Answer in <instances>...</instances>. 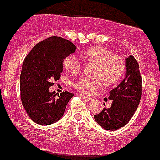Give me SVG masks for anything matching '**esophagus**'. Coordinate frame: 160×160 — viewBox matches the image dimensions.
<instances>
[{
    "mask_svg": "<svg viewBox=\"0 0 160 160\" xmlns=\"http://www.w3.org/2000/svg\"><path fill=\"white\" fill-rule=\"evenodd\" d=\"M83 98H85V99L87 100V101H91V100H92V98H88V97H87V96H83Z\"/></svg>",
    "mask_w": 160,
    "mask_h": 160,
    "instance_id": "34e87169",
    "label": "esophagus"
}]
</instances>
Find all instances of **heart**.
I'll return each instance as SVG.
<instances>
[{
    "label": "heart",
    "instance_id": "obj_1",
    "mask_svg": "<svg viewBox=\"0 0 160 160\" xmlns=\"http://www.w3.org/2000/svg\"><path fill=\"white\" fill-rule=\"evenodd\" d=\"M86 61L96 64L95 78L82 77L74 84L77 90L85 94H94L97 90L103 85V78L107 84H115L123 76L125 62L122 57L115 55L113 52L102 47H94L82 53ZM63 67L72 74H77L82 69V62L73 55L66 57Z\"/></svg>",
    "mask_w": 160,
    "mask_h": 160
}]
</instances>
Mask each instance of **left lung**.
I'll list each match as a JSON object with an SVG mask.
<instances>
[{
	"label": "left lung",
	"mask_w": 160,
	"mask_h": 160,
	"mask_svg": "<svg viewBox=\"0 0 160 160\" xmlns=\"http://www.w3.org/2000/svg\"><path fill=\"white\" fill-rule=\"evenodd\" d=\"M125 66L124 79L109 91V99L112 100L110 108H103L99 114L94 116L96 122L106 130L116 131L125 126L132 119L141 101L142 78L139 65L132 55L125 59Z\"/></svg>",
	"instance_id": "8db88e82"
}]
</instances>
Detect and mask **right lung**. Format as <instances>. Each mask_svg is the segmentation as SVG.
Segmentation results:
<instances>
[{
    "instance_id": "obj_1",
    "label": "right lung",
    "mask_w": 160,
    "mask_h": 160,
    "mask_svg": "<svg viewBox=\"0 0 160 160\" xmlns=\"http://www.w3.org/2000/svg\"><path fill=\"white\" fill-rule=\"evenodd\" d=\"M75 50L71 41L53 36L37 44L23 61L21 100L28 116L35 123L49 125L63 116L74 94L65 91L56 98L49 88L54 84L53 80L60 79L64 60Z\"/></svg>"
}]
</instances>
